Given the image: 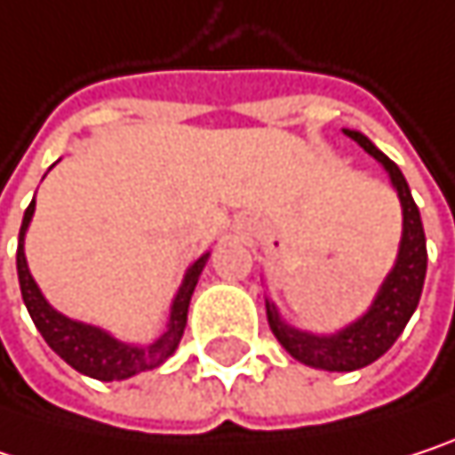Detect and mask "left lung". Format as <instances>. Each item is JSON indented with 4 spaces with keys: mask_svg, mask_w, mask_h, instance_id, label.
Masks as SVG:
<instances>
[{
    "mask_svg": "<svg viewBox=\"0 0 455 455\" xmlns=\"http://www.w3.org/2000/svg\"><path fill=\"white\" fill-rule=\"evenodd\" d=\"M345 134L353 141H358L371 157H377L385 165V171L390 173V181H393V187L401 197V208H403V236H401L398 260H395L393 271L387 274V279L382 282L371 308L358 321L347 323L345 329H339L334 334L300 331V329L284 323L276 306L266 300L268 326H271L274 337L282 342V347L295 361L314 366V369H323V371H355V369L374 363L379 355H385L393 347V342L401 337V331L406 329L411 314L416 311L421 287H424V276H427L424 227H421L419 208L411 197V189L401 168L385 152H379L363 134L347 132V129H345Z\"/></svg>",
    "mask_w": 455,
    "mask_h": 455,
    "instance_id": "obj_1",
    "label": "left lung"
}]
</instances>
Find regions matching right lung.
<instances>
[{
	"mask_svg": "<svg viewBox=\"0 0 455 455\" xmlns=\"http://www.w3.org/2000/svg\"><path fill=\"white\" fill-rule=\"evenodd\" d=\"M36 203L31 200V205L26 208L23 216V227H20V239H18V279H20V292H23V303L28 308V314L34 318L36 329L42 331V337L46 339V345L65 361L70 363L76 371L100 379V382H116V379H129L139 371H149L157 369L163 361H168L173 355V350L181 342L184 326H187V311H189V300L192 292L197 287V279L205 268L208 252L203 258H197L176 298L171 306V318H168V329L152 342V345H126L118 342L116 337H110L108 331H102L100 326L92 323H81L73 318L62 316L60 311H54L46 298L42 295L39 284L34 282L28 263H26V252H23V239H26V228L31 224Z\"/></svg>",
	"mask_w": 455,
	"mask_h": 455,
	"instance_id": "1",
	"label": "right lung"
}]
</instances>
